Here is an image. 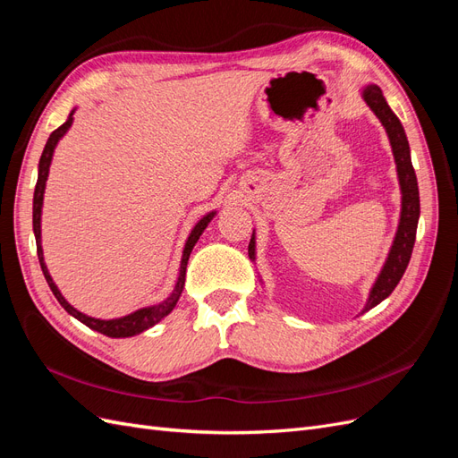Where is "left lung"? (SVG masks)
Here are the masks:
<instances>
[{
    "instance_id": "left-lung-1",
    "label": "left lung",
    "mask_w": 458,
    "mask_h": 458,
    "mask_svg": "<svg viewBox=\"0 0 458 458\" xmlns=\"http://www.w3.org/2000/svg\"><path fill=\"white\" fill-rule=\"evenodd\" d=\"M361 97L365 103L370 106V110L377 118L382 122V126L387 133V140H390L395 168H397V179L401 187V216H399V225L394 237V244L390 248V254L386 258L384 267L380 275L374 281L369 300L361 313L378 306L382 300H386L394 293V288L403 276L409 259L412 254L414 239H417V225L420 217V197H419V183H417V174H414L412 162H411V148L403 126H401L399 118L394 114L390 105L386 103L382 89L377 84H369L363 88ZM248 256L254 261L256 259V237L252 233L250 244H248Z\"/></svg>"
}]
</instances>
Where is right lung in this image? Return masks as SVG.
I'll return each mask as SVG.
<instances>
[{"label": "right lung", "mask_w": 458, "mask_h": 458, "mask_svg": "<svg viewBox=\"0 0 458 458\" xmlns=\"http://www.w3.org/2000/svg\"><path fill=\"white\" fill-rule=\"evenodd\" d=\"M76 110V108H74ZM68 114L66 122L63 123L61 128L55 130L49 140L46 143V148L44 152H41V158H39V164H38V183H36V191H34V206H32V225H34V237H36V248H38V259H39V266H41V271H44V276L46 281L51 288V293L55 294V298H57V301L61 303V306L66 310V313H71L74 318H78L80 323H84L86 327L101 332V335L105 336H110V338H130V336H135V335H141L143 330L155 327L157 323H160L162 318L172 313L175 303L179 300V296H182L183 293V286H185V271H187V261H189V256L192 252V248H195L197 241L200 239V234L204 233V229L208 227V224L214 219L216 212H210L206 214L202 219H199V224L192 227L189 239L185 242V248H183V256H182V266H179V276H177V283H175V288L172 290V294L165 298L164 301L157 303V306H148V308H141L137 310L126 317H118V318H95V317H89L86 313L78 311L76 308H72L71 303H68L64 300V296L61 294V290L57 288V284L53 283L51 275L47 271V266L44 261V250H41V206H44V192H46V182H47V175H49V165H51V160H53V152H55V147H57V143L61 141V137L71 130L72 126V114Z\"/></svg>", "instance_id": "obj_1"}]
</instances>
